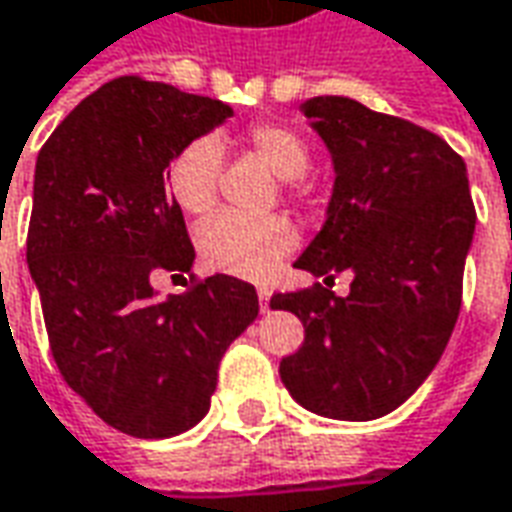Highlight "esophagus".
<instances>
[{
	"label": "esophagus",
	"mask_w": 512,
	"mask_h": 512,
	"mask_svg": "<svg viewBox=\"0 0 512 512\" xmlns=\"http://www.w3.org/2000/svg\"><path fill=\"white\" fill-rule=\"evenodd\" d=\"M257 299H260V310L266 313V310H268V299H271V293H268V288H260V291H257Z\"/></svg>",
	"instance_id": "1"
}]
</instances>
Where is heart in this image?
Wrapping results in <instances>:
<instances>
[{
  "label": "heart",
  "mask_w": 512,
  "mask_h": 512,
  "mask_svg": "<svg viewBox=\"0 0 512 512\" xmlns=\"http://www.w3.org/2000/svg\"><path fill=\"white\" fill-rule=\"evenodd\" d=\"M246 146L255 152L280 180H288V194L302 196L310 149L305 138L282 124H255L246 130ZM221 146L216 138L202 135L185 144L174 155L166 171L171 199L188 216H205L219 199ZM296 244V230L282 216H235L219 213L199 230V255L205 266L244 277V280H266L271 277L285 255Z\"/></svg>",
  "instance_id": "b5f03b06"
}]
</instances>
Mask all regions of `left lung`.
<instances>
[{
	"label": "left lung",
	"instance_id": "8db88e82",
	"mask_svg": "<svg viewBox=\"0 0 512 512\" xmlns=\"http://www.w3.org/2000/svg\"><path fill=\"white\" fill-rule=\"evenodd\" d=\"M305 116L332 155L327 221L293 263L324 285L274 293V310L305 324V343L280 377L324 418L371 421L407 402L441 360L463 299L474 202L463 157L413 121L346 96H313Z\"/></svg>",
	"mask_w": 512,
	"mask_h": 512
}]
</instances>
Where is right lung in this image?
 Segmentation results:
<instances>
[{"mask_svg": "<svg viewBox=\"0 0 512 512\" xmlns=\"http://www.w3.org/2000/svg\"><path fill=\"white\" fill-rule=\"evenodd\" d=\"M232 116L210 96L119 77L60 121L35 163L27 263L55 363L113 430L171 438L210 410L221 355L257 318L255 285L216 274L157 299L194 246L163 174Z\"/></svg>", "mask_w": 512, "mask_h": 512, "instance_id": "add662e5", "label": "right lung"}]
</instances>
